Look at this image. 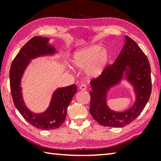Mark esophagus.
<instances>
[{
	"label": "esophagus",
	"mask_w": 161,
	"mask_h": 161,
	"mask_svg": "<svg viewBox=\"0 0 161 161\" xmlns=\"http://www.w3.org/2000/svg\"><path fill=\"white\" fill-rule=\"evenodd\" d=\"M86 86L85 85V84H81L80 85V90H81V91H85V90H86Z\"/></svg>",
	"instance_id": "1"
}]
</instances>
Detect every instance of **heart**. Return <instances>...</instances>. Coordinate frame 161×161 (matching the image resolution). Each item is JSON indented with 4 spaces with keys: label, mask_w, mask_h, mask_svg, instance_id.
Here are the masks:
<instances>
[{
    "label": "heart",
    "mask_w": 161,
    "mask_h": 161,
    "mask_svg": "<svg viewBox=\"0 0 161 161\" xmlns=\"http://www.w3.org/2000/svg\"><path fill=\"white\" fill-rule=\"evenodd\" d=\"M110 53L107 48L99 45H91L75 51L72 63L77 69L86 68L89 78H97L102 74L109 59Z\"/></svg>",
    "instance_id": "obj_1"
}]
</instances>
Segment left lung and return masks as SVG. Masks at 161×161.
I'll use <instances>...</instances> for the list:
<instances>
[{
  "label": "left lung",
  "instance_id": "1",
  "mask_svg": "<svg viewBox=\"0 0 161 161\" xmlns=\"http://www.w3.org/2000/svg\"><path fill=\"white\" fill-rule=\"evenodd\" d=\"M124 40V45L114 64L90 82L89 111L103 126L123 127L131 123L142 112L151 96V66L148 58L131 38L126 35ZM124 79L133 86L135 102L126 111L116 112L107 104L108 93Z\"/></svg>",
  "mask_w": 161,
  "mask_h": 161
}]
</instances>
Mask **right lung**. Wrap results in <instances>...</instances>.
I'll use <instances>...</instances> for the list:
<instances>
[{"mask_svg": "<svg viewBox=\"0 0 161 161\" xmlns=\"http://www.w3.org/2000/svg\"><path fill=\"white\" fill-rule=\"evenodd\" d=\"M49 41V37L40 36L30 40L13 59L9 74L10 92L15 107L27 121L42 130L58 129L64 123L68 106L77 91L75 84L58 88L53 92L49 107L44 112L35 113L27 107L20 86L22 78L32 59L58 53Z\"/></svg>", "mask_w": 161, "mask_h": 161, "instance_id": "add662e5", "label": "right lung"}]
</instances>
